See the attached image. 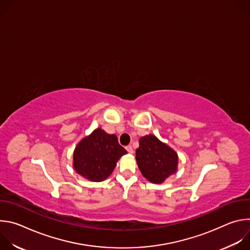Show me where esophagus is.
Returning a JSON list of instances; mask_svg holds the SVG:
<instances>
[{
  "mask_svg": "<svg viewBox=\"0 0 250 250\" xmlns=\"http://www.w3.org/2000/svg\"><path fill=\"white\" fill-rule=\"evenodd\" d=\"M125 149H126V151H127V152H129V153H133V149H132L131 146H125Z\"/></svg>",
  "mask_w": 250,
  "mask_h": 250,
  "instance_id": "obj_1",
  "label": "esophagus"
}]
</instances>
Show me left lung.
<instances>
[{
    "label": "left lung",
    "mask_w": 250,
    "mask_h": 250,
    "mask_svg": "<svg viewBox=\"0 0 250 250\" xmlns=\"http://www.w3.org/2000/svg\"><path fill=\"white\" fill-rule=\"evenodd\" d=\"M135 156L141 174L152 183H162L177 170L176 152L152 134L139 139Z\"/></svg>",
    "instance_id": "1"
}]
</instances>
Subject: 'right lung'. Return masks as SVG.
I'll return each instance as SVG.
<instances>
[{"label":"right lung","mask_w":250,"mask_h":250,"mask_svg":"<svg viewBox=\"0 0 250 250\" xmlns=\"http://www.w3.org/2000/svg\"><path fill=\"white\" fill-rule=\"evenodd\" d=\"M126 153L115 134L97 128L77 146L74 152V168L87 179L95 182L110 176L117 161Z\"/></svg>","instance_id":"1"}]
</instances>
